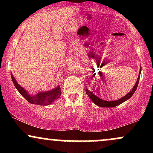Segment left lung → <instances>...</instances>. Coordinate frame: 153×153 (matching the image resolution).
<instances>
[{
    "label": "left lung",
    "mask_w": 153,
    "mask_h": 153,
    "mask_svg": "<svg viewBox=\"0 0 153 153\" xmlns=\"http://www.w3.org/2000/svg\"><path fill=\"white\" fill-rule=\"evenodd\" d=\"M140 73H141V68H140V74L138 75V78H137V80L136 83H135L134 86L133 87V88L131 89L130 91V92H129V94H127L126 96H124V97L121 98L120 99H118L117 100V101H106V100H103L101 99H100V98L98 97L97 96H96V94H94L93 92H91L88 90V88H85V92H86V94L88 96V97L90 98V99L92 100L93 102H94L95 104L97 105V106H101V107H115L117 106H118V105L121 104V103H122L123 102H124L125 101H127L129 99H130V98L132 96V95L134 94V93L135 92V91L137 90V85H138V83H139V81H140ZM99 74H101V73H99ZM95 75H96V73H94V75L91 76V80H92L93 82H94V86L96 85V82H100V80H101V77L102 78V77L101 76H99L98 77V78H96V77H95ZM101 75H102L101 74ZM94 90V89H93ZM96 90V89H95Z\"/></svg>",
    "instance_id": "8db88e82"
}]
</instances>
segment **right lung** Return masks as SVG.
Masks as SVG:
<instances>
[{"mask_svg":"<svg viewBox=\"0 0 153 153\" xmlns=\"http://www.w3.org/2000/svg\"><path fill=\"white\" fill-rule=\"evenodd\" d=\"M11 75L12 81L14 84L16 88L18 90L23 97H24L26 99V101L30 103L36 105H50L52 103H53L55 100L59 99L61 95V88L58 85L55 88L52 89L50 91H45V92H39L36 95H30L28 94V92L25 89L23 88L20 85L16 82L15 80L14 77L13 76L12 73Z\"/></svg>","mask_w":153,"mask_h":153,"instance_id":"add662e5","label":"right lung"}]
</instances>
